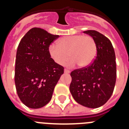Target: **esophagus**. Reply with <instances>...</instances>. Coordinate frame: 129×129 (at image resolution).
<instances>
[{
  "mask_svg": "<svg viewBox=\"0 0 129 129\" xmlns=\"http://www.w3.org/2000/svg\"><path fill=\"white\" fill-rule=\"evenodd\" d=\"M64 73H67V74H69V73H70V70H68V69H64Z\"/></svg>",
  "mask_w": 129,
  "mask_h": 129,
  "instance_id": "34e87169",
  "label": "esophagus"
}]
</instances>
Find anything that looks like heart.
<instances>
[{"instance_id": "heart-1", "label": "heart", "mask_w": 129, "mask_h": 129, "mask_svg": "<svg viewBox=\"0 0 129 129\" xmlns=\"http://www.w3.org/2000/svg\"><path fill=\"white\" fill-rule=\"evenodd\" d=\"M48 52L58 64H63L70 56L72 59L67 62V66L75 67L77 64L80 67H86L94 61L97 48L95 41L90 36L74 35L59 39L57 45L51 44Z\"/></svg>"}]
</instances>
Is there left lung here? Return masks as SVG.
Here are the masks:
<instances>
[{
    "label": "left lung",
    "mask_w": 129,
    "mask_h": 129,
    "mask_svg": "<svg viewBox=\"0 0 129 129\" xmlns=\"http://www.w3.org/2000/svg\"><path fill=\"white\" fill-rule=\"evenodd\" d=\"M83 33L94 39L97 55L90 65L72 72L70 91L79 104L95 109L106 103L113 93L116 80V55L111 42L103 34L95 30Z\"/></svg>",
    "instance_id": "left-lung-1"
}]
</instances>
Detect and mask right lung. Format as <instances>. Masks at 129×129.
Segmentation results:
<instances>
[{"label":"right lung","instance_id":"1","mask_svg":"<svg viewBox=\"0 0 129 129\" xmlns=\"http://www.w3.org/2000/svg\"><path fill=\"white\" fill-rule=\"evenodd\" d=\"M44 29L34 28L22 37L16 55L15 83L20 101L31 109L49 103L64 68L49 54L51 43L57 39Z\"/></svg>","mask_w":129,"mask_h":129}]
</instances>
